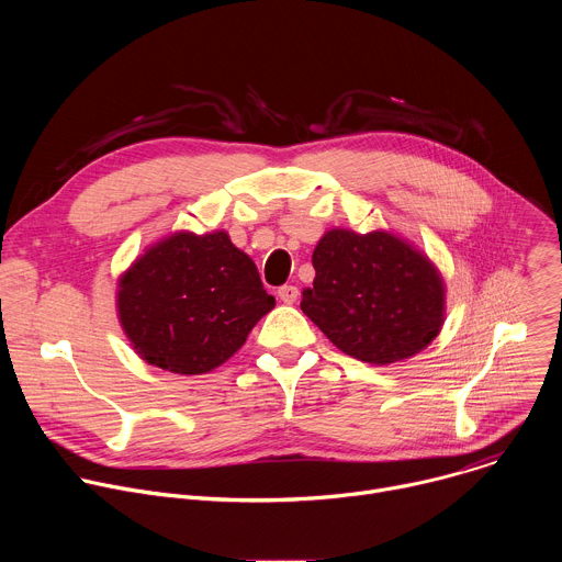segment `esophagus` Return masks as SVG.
Here are the masks:
<instances>
[{
	"mask_svg": "<svg viewBox=\"0 0 562 562\" xmlns=\"http://www.w3.org/2000/svg\"><path fill=\"white\" fill-rule=\"evenodd\" d=\"M297 295H300V291H297V286H293V284H284V286L278 289V297H280L284 304H293V302L297 300Z\"/></svg>",
	"mask_w": 562,
	"mask_h": 562,
	"instance_id": "1",
	"label": "esophagus"
}]
</instances>
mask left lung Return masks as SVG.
<instances>
[{
  "instance_id": "8db88e82",
  "label": "left lung",
  "mask_w": 562,
  "mask_h": 562,
  "mask_svg": "<svg viewBox=\"0 0 562 562\" xmlns=\"http://www.w3.org/2000/svg\"><path fill=\"white\" fill-rule=\"evenodd\" d=\"M315 280L300 308L342 353L391 364L420 353L445 323L434 262L386 231H327L313 251Z\"/></svg>"
}]
</instances>
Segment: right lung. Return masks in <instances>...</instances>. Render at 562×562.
Instances as JSON below:
<instances>
[{"mask_svg": "<svg viewBox=\"0 0 562 562\" xmlns=\"http://www.w3.org/2000/svg\"><path fill=\"white\" fill-rule=\"evenodd\" d=\"M276 306L258 267L226 231H178L148 247L120 278L117 315L153 367L200 375L226 362Z\"/></svg>", "mask_w": 562, "mask_h": 562, "instance_id": "1", "label": "right lung"}]
</instances>
